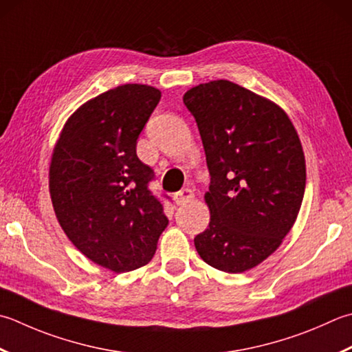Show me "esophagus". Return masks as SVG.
<instances>
[{
	"label": "esophagus",
	"instance_id": "obj_1",
	"mask_svg": "<svg viewBox=\"0 0 352 352\" xmlns=\"http://www.w3.org/2000/svg\"><path fill=\"white\" fill-rule=\"evenodd\" d=\"M192 198H194V192H192L190 189H183V190H180V192H177V194L174 195V201H175L178 206H182V204L189 203Z\"/></svg>",
	"mask_w": 352,
	"mask_h": 352
}]
</instances>
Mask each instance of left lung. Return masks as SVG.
I'll return each mask as SVG.
<instances>
[{
  "instance_id": "obj_1",
  "label": "left lung",
  "mask_w": 352,
  "mask_h": 352,
  "mask_svg": "<svg viewBox=\"0 0 352 352\" xmlns=\"http://www.w3.org/2000/svg\"><path fill=\"white\" fill-rule=\"evenodd\" d=\"M201 135L210 188L209 227L195 236L206 264L244 273L279 249L299 215L305 155L278 103L219 79L183 96Z\"/></svg>"
}]
</instances>
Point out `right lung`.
<instances>
[{
    "label": "right lung",
    "instance_id": "right-lung-1",
    "mask_svg": "<svg viewBox=\"0 0 352 352\" xmlns=\"http://www.w3.org/2000/svg\"><path fill=\"white\" fill-rule=\"evenodd\" d=\"M160 98L142 84L96 96L68 117L52 153L48 190L59 226L84 256L114 273L146 265L168 226L148 189L153 169L135 153Z\"/></svg>",
    "mask_w": 352,
    "mask_h": 352
}]
</instances>
